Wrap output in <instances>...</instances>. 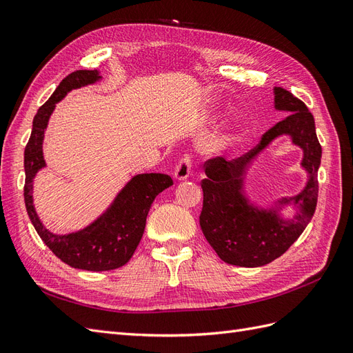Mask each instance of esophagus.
Returning <instances> with one entry per match:
<instances>
[{
    "mask_svg": "<svg viewBox=\"0 0 353 353\" xmlns=\"http://www.w3.org/2000/svg\"><path fill=\"white\" fill-rule=\"evenodd\" d=\"M190 174H191V154L185 153L179 159V162L175 168V178L178 181H183V179H187Z\"/></svg>",
    "mask_w": 353,
    "mask_h": 353,
    "instance_id": "esophagus-1",
    "label": "esophagus"
}]
</instances>
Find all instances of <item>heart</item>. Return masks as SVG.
<instances>
[{"label":"heart","instance_id":"1","mask_svg":"<svg viewBox=\"0 0 353 353\" xmlns=\"http://www.w3.org/2000/svg\"><path fill=\"white\" fill-rule=\"evenodd\" d=\"M223 140H225V137H221V138H218V140H216L215 143H216V144H219V143H222Z\"/></svg>","mask_w":353,"mask_h":353}]
</instances>
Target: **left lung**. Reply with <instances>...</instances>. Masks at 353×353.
I'll return each instance as SVG.
<instances>
[{"label":"left lung","mask_w":353,"mask_h":353,"mask_svg":"<svg viewBox=\"0 0 353 353\" xmlns=\"http://www.w3.org/2000/svg\"><path fill=\"white\" fill-rule=\"evenodd\" d=\"M274 94L275 109L290 114L266 131L259 144L245 154L232 160L222 156L206 160V178L201 181L203 234L223 262L245 268L266 265L285 253L311 222L318 200V168L323 150L316 138L314 116L290 91L275 87ZM284 133L304 148L303 165L310 174L302 194L281 201L282 204L293 201L299 209L298 215L288 221L281 220L276 211L249 205L242 196V176L251 159L274 137Z\"/></svg>","instance_id":"8db88e82"}]
</instances>
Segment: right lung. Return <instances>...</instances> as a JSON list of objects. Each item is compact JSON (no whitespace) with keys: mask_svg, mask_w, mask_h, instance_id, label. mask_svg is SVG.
Masks as SVG:
<instances>
[{"mask_svg":"<svg viewBox=\"0 0 353 353\" xmlns=\"http://www.w3.org/2000/svg\"><path fill=\"white\" fill-rule=\"evenodd\" d=\"M100 79L97 70H77L60 82L51 97L38 109L30 138L25 148V205L32 225L48 249L72 268L85 271H110L123 266L132 258L140 243L148 210L156 196L174 184L165 174H141L134 176L121 191L112 206L91 225L78 232L57 236L50 232L39 221L32 199V181L46 166L42 156V140L50 116L65 95L83 85Z\"/></svg>","mask_w":353,"mask_h":353,"instance_id":"obj_1","label":"right lung"}]
</instances>
